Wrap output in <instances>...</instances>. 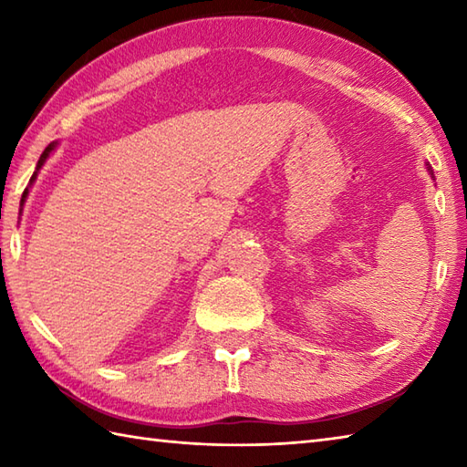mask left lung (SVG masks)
Wrapping results in <instances>:
<instances>
[{
	"label": "left lung",
	"mask_w": 467,
	"mask_h": 467,
	"mask_svg": "<svg viewBox=\"0 0 467 467\" xmlns=\"http://www.w3.org/2000/svg\"><path fill=\"white\" fill-rule=\"evenodd\" d=\"M425 166H428V172L431 174V178H433V171H431V166L430 164H425ZM433 181H435V178H433Z\"/></svg>",
	"instance_id": "1"
}]
</instances>
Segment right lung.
<instances>
[{"label": "right lung", "instance_id": "add662e5", "mask_svg": "<svg viewBox=\"0 0 467 467\" xmlns=\"http://www.w3.org/2000/svg\"><path fill=\"white\" fill-rule=\"evenodd\" d=\"M57 148V140L56 142H52V144H47L46 146V150L42 152V156H39V161H37V164H36V171H34V174H32V178H29V184H27V188L24 191V194H22V206H24V202H26V198H27V194H29V188H32V184L36 182V178H37V172L42 171V166L46 164V161L49 158V154H52L54 150Z\"/></svg>", "mask_w": 467, "mask_h": 467}]
</instances>
